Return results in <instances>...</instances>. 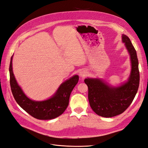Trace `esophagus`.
Instances as JSON below:
<instances>
[{
	"instance_id": "34e87169",
	"label": "esophagus",
	"mask_w": 148,
	"mask_h": 148,
	"mask_svg": "<svg viewBox=\"0 0 148 148\" xmlns=\"http://www.w3.org/2000/svg\"><path fill=\"white\" fill-rule=\"evenodd\" d=\"M86 72H84V71H82L81 73H80V76H81V77H85V76H86Z\"/></svg>"
}]
</instances>
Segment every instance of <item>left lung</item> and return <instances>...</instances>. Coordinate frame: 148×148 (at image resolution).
<instances>
[{"label":"left lung","mask_w":148,"mask_h":148,"mask_svg":"<svg viewBox=\"0 0 148 148\" xmlns=\"http://www.w3.org/2000/svg\"><path fill=\"white\" fill-rule=\"evenodd\" d=\"M122 40L132 62L128 81L119 87L112 88L99 79H84L88 87L89 104L93 111L101 117H112L122 114L132 104L138 89L140 71L136 51L127 36L123 35Z\"/></svg>","instance_id":"1"}]
</instances>
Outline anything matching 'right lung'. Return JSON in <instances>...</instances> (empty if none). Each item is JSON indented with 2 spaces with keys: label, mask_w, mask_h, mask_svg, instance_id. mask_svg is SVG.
I'll use <instances>...</instances> for the list:
<instances>
[{
  "label": "right lung",
  "mask_w": 148,
  "mask_h": 148,
  "mask_svg": "<svg viewBox=\"0 0 148 148\" xmlns=\"http://www.w3.org/2000/svg\"><path fill=\"white\" fill-rule=\"evenodd\" d=\"M12 57L9 66L10 84L18 104L32 117L39 120H51L63 114L69 105L70 94L78 82V76L75 75L62 83L54 95L49 99L43 101H33L25 96L16 83L12 71Z\"/></svg>",
  "instance_id": "obj_1"
}]
</instances>
